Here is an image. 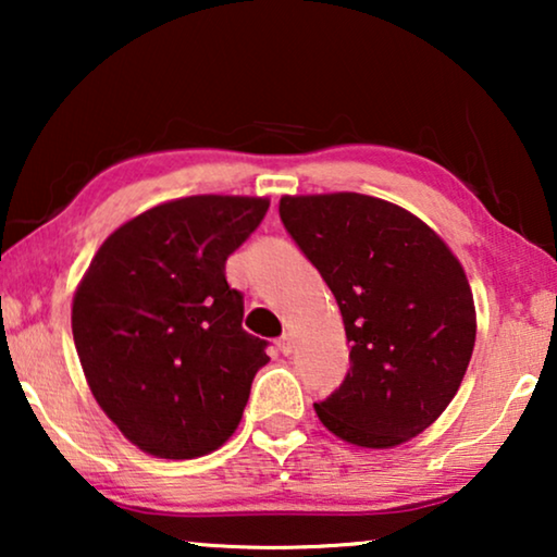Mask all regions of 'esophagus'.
Masks as SVG:
<instances>
[{"label":"esophagus","mask_w":557,"mask_h":557,"mask_svg":"<svg viewBox=\"0 0 557 557\" xmlns=\"http://www.w3.org/2000/svg\"><path fill=\"white\" fill-rule=\"evenodd\" d=\"M276 345H278V349H281V355H292V349H294L292 334H281V337L276 339Z\"/></svg>","instance_id":"esophagus-1"}]
</instances>
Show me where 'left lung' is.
<instances>
[{"label":"left lung","mask_w":557,"mask_h":557,"mask_svg":"<svg viewBox=\"0 0 557 557\" xmlns=\"http://www.w3.org/2000/svg\"><path fill=\"white\" fill-rule=\"evenodd\" d=\"M278 215L332 288L349 370L314 403L334 436L393 448L429 429L459 391L476 339L467 273L423 220L370 195L281 197Z\"/></svg>","instance_id":"obj_1"}]
</instances>
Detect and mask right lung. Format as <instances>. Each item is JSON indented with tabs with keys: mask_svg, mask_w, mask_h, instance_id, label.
Returning a JSON list of instances; mask_svg holds the SVG:
<instances>
[{
	"mask_svg": "<svg viewBox=\"0 0 557 557\" xmlns=\"http://www.w3.org/2000/svg\"><path fill=\"white\" fill-rule=\"evenodd\" d=\"M265 210V197H182L128 220L90 261L75 349L98 406L141 451L195 459L238 429L269 342L240 326L225 261Z\"/></svg>",
	"mask_w": 557,
	"mask_h": 557,
	"instance_id": "right-lung-1",
	"label": "right lung"
}]
</instances>
